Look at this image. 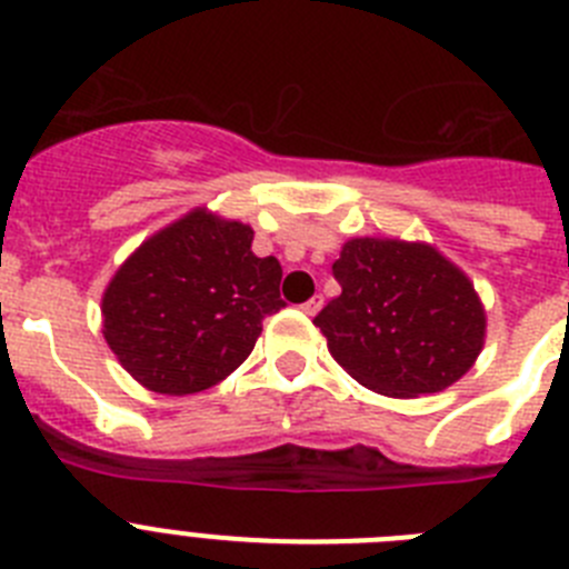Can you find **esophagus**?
<instances>
[{
	"instance_id": "34e87169",
	"label": "esophagus",
	"mask_w": 569,
	"mask_h": 569,
	"mask_svg": "<svg viewBox=\"0 0 569 569\" xmlns=\"http://www.w3.org/2000/svg\"><path fill=\"white\" fill-rule=\"evenodd\" d=\"M301 310L308 316H316L321 310V296H313V299H308L305 305H301Z\"/></svg>"
}]
</instances>
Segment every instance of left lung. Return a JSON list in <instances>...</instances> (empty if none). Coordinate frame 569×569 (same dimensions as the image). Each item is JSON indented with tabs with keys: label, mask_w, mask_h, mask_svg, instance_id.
I'll list each match as a JSON object with an SVG mask.
<instances>
[{
	"label": "left lung",
	"mask_w": 569,
	"mask_h": 569,
	"mask_svg": "<svg viewBox=\"0 0 569 569\" xmlns=\"http://www.w3.org/2000/svg\"><path fill=\"white\" fill-rule=\"evenodd\" d=\"M341 293L316 328L347 373L373 393H441L476 365L487 336L479 293L427 241L359 236L333 261Z\"/></svg>",
	"instance_id": "8db88e82"
}]
</instances>
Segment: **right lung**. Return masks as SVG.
<instances>
[{
    "mask_svg": "<svg viewBox=\"0 0 569 569\" xmlns=\"http://www.w3.org/2000/svg\"><path fill=\"white\" fill-rule=\"evenodd\" d=\"M250 244V224L193 208L119 264L102 293V333L139 385L193 396L248 359L261 319L284 308L281 264Z\"/></svg>",
    "mask_w": 569,
    "mask_h": 569,
    "instance_id": "right-lung-1",
    "label": "right lung"
}]
</instances>
